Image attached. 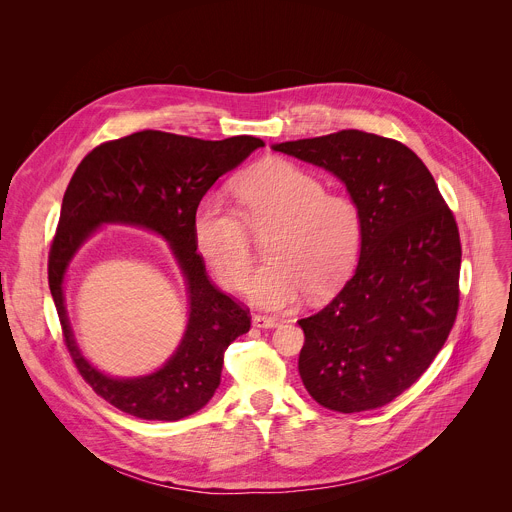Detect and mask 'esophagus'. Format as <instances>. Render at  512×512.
<instances>
[{
	"mask_svg": "<svg viewBox=\"0 0 512 512\" xmlns=\"http://www.w3.org/2000/svg\"><path fill=\"white\" fill-rule=\"evenodd\" d=\"M253 326H257V328H275V326H279V320L275 316L255 314L253 316Z\"/></svg>",
	"mask_w": 512,
	"mask_h": 512,
	"instance_id": "34e87169",
	"label": "esophagus"
}]
</instances>
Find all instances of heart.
Masks as SVG:
<instances>
[{"label":"heart","instance_id":"obj_1","mask_svg":"<svg viewBox=\"0 0 512 512\" xmlns=\"http://www.w3.org/2000/svg\"><path fill=\"white\" fill-rule=\"evenodd\" d=\"M235 192L241 210L206 196L192 221L200 255L227 287H239L252 262L251 230L272 231L270 263L244 278L253 304L283 310L306 289L324 298L346 281L362 243V214L350 196L326 192L318 176L285 160L251 168Z\"/></svg>","mask_w":512,"mask_h":512}]
</instances>
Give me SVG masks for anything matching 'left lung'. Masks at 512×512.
<instances>
[{
  "instance_id": "obj_1",
  "label": "left lung",
  "mask_w": 512,
  "mask_h": 512,
  "mask_svg": "<svg viewBox=\"0 0 512 512\" xmlns=\"http://www.w3.org/2000/svg\"><path fill=\"white\" fill-rule=\"evenodd\" d=\"M273 150L338 176L362 214L354 275L298 322L304 387L332 411L383 407L429 369L456 322L462 245L454 212L397 139L342 129Z\"/></svg>"
}]
</instances>
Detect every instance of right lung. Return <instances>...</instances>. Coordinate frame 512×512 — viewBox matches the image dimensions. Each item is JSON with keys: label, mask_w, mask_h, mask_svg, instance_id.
<instances>
[{"label": "right lung", "mask_w": 512, "mask_h": 512, "mask_svg": "<svg viewBox=\"0 0 512 512\" xmlns=\"http://www.w3.org/2000/svg\"><path fill=\"white\" fill-rule=\"evenodd\" d=\"M263 145L253 135L204 141L148 129L97 145L72 174L48 253V285L77 371L119 411L150 421L196 413L221 383L225 350L249 332V308L208 279L192 221L208 188ZM103 222L135 224L168 238L189 283L191 318L183 344L158 374L141 380H111L93 370L78 352L63 310V271Z\"/></svg>", "instance_id": "add662e5"}]
</instances>
